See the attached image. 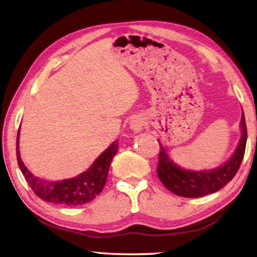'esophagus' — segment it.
Masks as SVG:
<instances>
[{"instance_id": "1", "label": "esophagus", "mask_w": 257, "mask_h": 257, "mask_svg": "<svg viewBox=\"0 0 257 257\" xmlns=\"http://www.w3.org/2000/svg\"><path fill=\"white\" fill-rule=\"evenodd\" d=\"M145 124V119L143 118L142 115H135L134 118L130 120V129L134 130L135 133H139L142 132L143 127Z\"/></svg>"}]
</instances>
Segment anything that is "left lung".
Listing matches in <instances>:
<instances>
[{
    "label": "left lung",
    "mask_w": 257,
    "mask_h": 257,
    "mask_svg": "<svg viewBox=\"0 0 257 257\" xmlns=\"http://www.w3.org/2000/svg\"><path fill=\"white\" fill-rule=\"evenodd\" d=\"M241 138L232 158L222 167L210 171H187L178 167L160 145L158 176L162 184L173 194L181 197H202L213 194L228 184L236 176L243 159L247 142V128L245 115H241Z\"/></svg>",
    "instance_id": "obj_1"
}]
</instances>
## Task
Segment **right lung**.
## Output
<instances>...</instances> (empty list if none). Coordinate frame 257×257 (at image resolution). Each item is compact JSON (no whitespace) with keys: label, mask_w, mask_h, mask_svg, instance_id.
Wrapping results in <instances>:
<instances>
[{"label":"right lung","mask_w":257,"mask_h":257,"mask_svg":"<svg viewBox=\"0 0 257 257\" xmlns=\"http://www.w3.org/2000/svg\"><path fill=\"white\" fill-rule=\"evenodd\" d=\"M18 145L19 132L17 136V161L25 179L34 193L43 201L68 206L82 205L93 201L101 193L105 186L111 161L118 152V142L112 143L111 146L98 156L92 167L81 175L71 179L47 181L34 176L25 167L20 158Z\"/></svg>","instance_id":"add662e5"}]
</instances>
